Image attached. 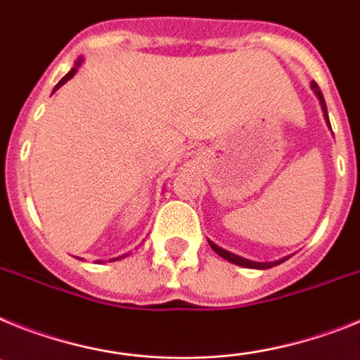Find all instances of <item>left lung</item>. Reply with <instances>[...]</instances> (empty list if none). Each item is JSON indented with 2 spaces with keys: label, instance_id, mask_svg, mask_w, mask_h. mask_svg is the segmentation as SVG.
Returning <instances> with one entry per match:
<instances>
[{
  "label": "left lung",
  "instance_id": "obj_1",
  "mask_svg": "<svg viewBox=\"0 0 360 360\" xmlns=\"http://www.w3.org/2000/svg\"><path fill=\"white\" fill-rule=\"evenodd\" d=\"M311 89H314L315 96H317L319 101H321V106H323L324 120H326V123L330 124V121H328V110H326V103H324V98H323V92H321V89H319V85L315 83V81H311ZM210 246H212V250H214L215 254L221 255V257L226 259V261L233 262V264H237V266L255 268V270H266V268L277 266V264H281V262H284L286 259H288V257H283V259H279V261H274V262H255V261H248V259H245V257H239V255H236V254H230V252H226V250L219 248L217 245H214L212 240H210Z\"/></svg>",
  "mask_w": 360,
  "mask_h": 360
}]
</instances>
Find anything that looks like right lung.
I'll list each match as a JSON object with an SVG mask.
<instances>
[{
  "instance_id": "add662e5",
  "label": "right lung",
  "mask_w": 360,
  "mask_h": 360,
  "mask_svg": "<svg viewBox=\"0 0 360 360\" xmlns=\"http://www.w3.org/2000/svg\"><path fill=\"white\" fill-rule=\"evenodd\" d=\"M81 61H83V59H77V63H76V65H74V68H72V70H70V72H68L67 76H65V77H63V79L59 81L58 85H56V86H54V92H56V90H58V89H59V86H61V85H65V83H67V81H68V79H72V77H74V74H76V72H77V68H79ZM121 257H123V255H121ZM117 259H120V257H115V259H110V261H117Z\"/></svg>"
}]
</instances>
